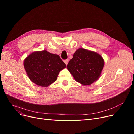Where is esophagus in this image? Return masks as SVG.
<instances>
[{"label":"esophagus","mask_w":134,"mask_h":134,"mask_svg":"<svg viewBox=\"0 0 134 134\" xmlns=\"http://www.w3.org/2000/svg\"><path fill=\"white\" fill-rule=\"evenodd\" d=\"M64 62H65V63H66V65H67L68 64V62H69V60H68V59H67V60H65L64 61Z\"/></svg>","instance_id":"34e87169"}]
</instances>
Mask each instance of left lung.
I'll return each instance as SVG.
<instances>
[{"instance_id":"1","label":"left lung","mask_w":134,"mask_h":134,"mask_svg":"<svg viewBox=\"0 0 134 134\" xmlns=\"http://www.w3.org/2000/svg\"><path fill=\"white\" fill-rule=\"evenodd\" d=\"M104 66V60L98 53L79 48L67 66L74 79L82 85H90L99 79Z\"/></svg>"}]
</instances>
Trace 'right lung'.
<instances>
[{
    "label": "right lung",
    "mask_w": 134,
    "mask_h": 134,
    "mask_svg": "<svg viewBox=\"0 0 134 134\" xmlns=\"http://www.w3.org/2000/svg\"><path fill=\"white\" fill-rule=\"evenodd\" d=\"M23 65L29 79L44 87L54 82L60 72L66 67L58 55L46 50L31 53L24 59Z\"/></svg>",
    "instance_id": "add662e5"
}]
</instances>
